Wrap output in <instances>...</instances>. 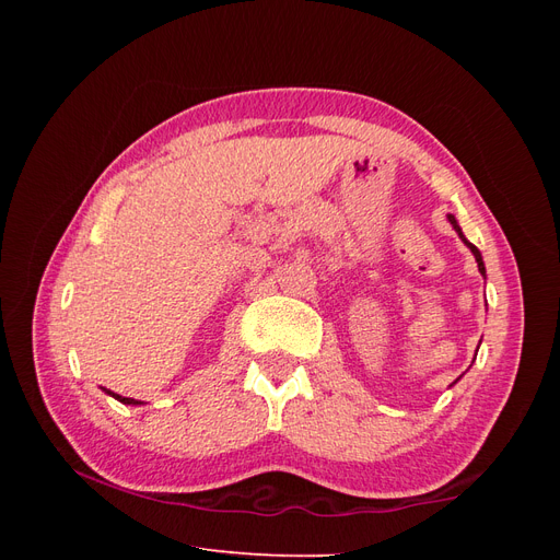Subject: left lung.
I'll use <instances>...</instances> for the list:
<instances>
[{"mask_svg":"<svg viewBox=\"0 0 560 560\" xmlns=\"http://www.w3.org/2000/svg\"><path fill=\"white\" fill-rule=\"evenodd\" d=\"M448 222L453 224L455 233H457V235H460V241H463V243H465V245H467V247L471 249V254H474V259H477V264H479V273H481V276L486 278V266H483V259H481V252H479L477 247H474V245H471V243H469V241L465 238V235H463V229H460V226H457V222H455V217H453V214H448ZM477 350H479V348H477Z\"/></svg>","mask_w":560,"mask_h":560,"instance_id":"left-lung-1","label":"left lung"}]
</instances>
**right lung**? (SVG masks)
Wrapping results in <instances>:
<instances>
[{
    "instance_id": "right-lung-1",
    "label": "right lung",
    "mask_w": 560,
    "mask_h": 560,
    "mask_svg": "<svg viewBox=\"0 0 560 560\" xmlns=\"http://www.w3.org/2000/svg\"><path fill=\"white\" fill-rule=\"evenodd\" d=\"M107 395H112L114 399H118L121 404H132V406H138V404H142V401H138V399H130V397H121V395H114L112 389H107Z\"/></svg>"
}]
</instances>
